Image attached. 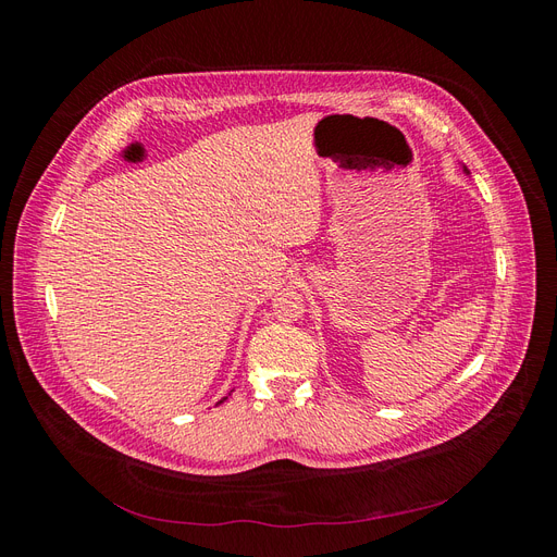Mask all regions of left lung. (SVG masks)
<instances>
[{
	"mask_svg": "<svg viewBox=\"0 0 557 557\" xmlns=\"http://www.w3.org/2000/svg\"><path fill=\"white\" fill-rule=\"evenodd\" d=\"M462 172H465V174L469 176V170H467V166H465V164H462Z\"/></svg>",
	"mask_w": 557,
	"mask_h": 557,
	"instance_id": "1",
	"label": "left lung"
}]
</instances>
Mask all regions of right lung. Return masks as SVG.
<instances>
[{"instance_id":"obj_1","label":"right lung","mask_w":557,"mask_h":557,"mask_svg":"<svg viewBox=\"0 0 557 557\" xmlns=\"http://www.w3.org/2000/svg\"><path fill=\"white\" fill-rule=\"evenodd\" d=\"M223 399H225V397H223ZM223 399H221V401H223ZM221 401H218V404H221Z\"/></svg>"}]
</instances>
